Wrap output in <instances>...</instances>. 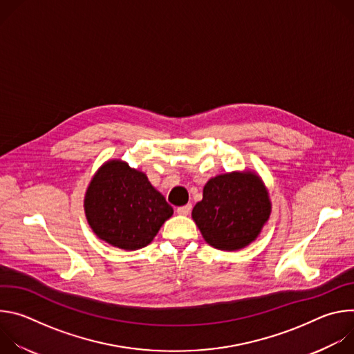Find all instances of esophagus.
Listing matches in <instances>:
<instances>
[{
  "label": "esophagus",
  "instance_id": "34e87169",
  "mask_svg": "<svg viewBox=\"0 0 354 354\" xmlns=\"http://www.w3.org/2000/svg\"><path fill=\"white\" fill-rule=\"evenodd\" d=\"M190 212H192V205H185V206H180L176 209V213L180 216H189Z\"/></svg>",
  "mask_w": 354,
  "mask_h": 354
}]
</instances>
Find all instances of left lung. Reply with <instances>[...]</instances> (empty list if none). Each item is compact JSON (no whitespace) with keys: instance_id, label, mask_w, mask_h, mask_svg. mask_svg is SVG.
<instances>
[{"instance_id":"1","label":"left lung","mask_w":354,"mask_h":354,"mask_svg":"<svg viewBox=\"0 0 354 354\" xmlns=\"http://www.w3.org/2000/svg\"><path fill=\"white\" fill-rule=\"evenodd\" d=\"M269 214L268 192L250 172L212 178L192 212L206 242L221 250H236L255 241Z\"/></svg>"}]
</instances>
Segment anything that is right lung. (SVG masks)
<instances>
[{
	"label": "right lung",
	"mask_w": 354,
	"mask_h": 354,
	"mask_svg": "<svg viewBox=\"0 0 354 354\" xmlns=\"http://www.w3.org/2000/svg\"><path fill=\"white\" fill-rule=\"evenodd\" d=\"M85 213L100 239L134 250L154 239L174 210L142 172L126 162L109 161L86 190Z\"/></svg>",
	"instance_id": "add662e5"
}]
</instances>
